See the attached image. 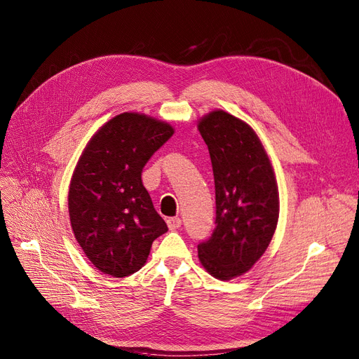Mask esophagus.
I'll list each match as a JSON object with an SVG mask.
<instances>
[{"instance_id": "obj_1", "label": "esophagus", "mask_w": 359, "mask_h": 359, "mask_svg": "<svg viewBox=\"0 0 359 359\" xmlns=\"http://www.w3.org/2000/svg\"><path fill=\"white\" fill-rule=\"evenodd\" d=\"M167 225H168V229L170 230H177V229H180L182 227V219L179 218V217H175V218H168L167 219Z\"/></svg>"}]
</instances>
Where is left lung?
I'll return each mask as SVG.
<instances>
[{"instance_id": "1", "label": "left lung", "mask_w": 359, "mask_h": 359, "mask_svg": "<svg viewBox=\"0 0 359 359\" xmlns=\"http://www.w3.org/2000/svg\"><path fill=\"white\" fill-rule=\"evenodd\" d=\"M212 163L215 230L198 246L205 271L230 280L266 252L279 218V192L271 158L255 129L221 109L198 122Z\"/></svg>"}]
</instances>
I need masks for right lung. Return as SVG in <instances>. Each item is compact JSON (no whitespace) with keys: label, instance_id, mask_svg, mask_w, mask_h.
Returning <instances> with one entry per match:
<instances>
[{"label":"right lung","instance_id":"1","mask_svg":"<svg viewBox=\"0 0 359 359\" xmlns=\"http://www.w3.org/2000/svg\"><path fill=\"white\" fill-rule=\"evenodd\" d=\"M175 134L144 113L125 111L97 129L71 177L68 212L84 255L100 272L123 278L140 271L151 244L167 231L142 184V168Z\"/></svg>","mask_w":359,"mask_h":359}]
</instances>
